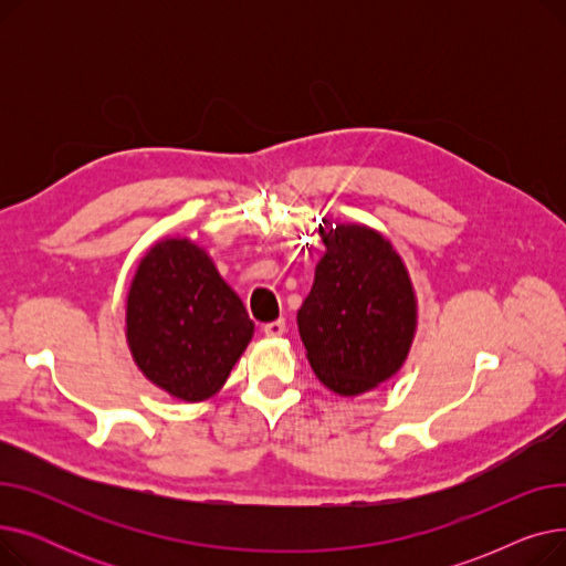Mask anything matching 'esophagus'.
<instances>
[{"label": "esophagus", "instance_id": "1", "mask_svg": "<svg viewBox=\"0 0 566 566\" xmlns=\"http://www.w3.org/2000/svg\"><path fill=\"white\" fill-rule=\"evenodd\" d=\"M263 333H265L268 337H282V335L286 333V323H284V318H277V321L265 323V325H263Z\"/></svg>", "mask_w": 566, "mask_h": 566}]
</instances>
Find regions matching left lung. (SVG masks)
Listing matches in <instances>:
<instances>
[{
    "instance_id": "obj_1",
    "label": "left lung",
    "mask_w": 566,
    "mask_h": 566,
    "mask_svg": "<svg viewBox=\"0 0 566 566\" xmlns=\"http://www.w3.org/2000/svg\"><path fill=\"white\" fill-rule=\"evenodd\" d=\"M325 254L298 310V331L316 378L342 397L390 380L418 331V298L406 263L380 231L323 220Z\"/></svg>"
}]
</instances>
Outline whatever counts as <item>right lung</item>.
Masks as SVG:
<instances>
[{
    "label": "right lung",
    "mask_w": 566,
    "mask_h": 566,
    "mask_svg": "<svg viewBox=\"0 0 566 566\" xmlns=\"http://www.w3.org/2000/svg\"><path fill=\"white\" fill-rule=\"evenodd\" d=\"M254 335L243 301L190 238H163L133 275L126 339L137 369L188 403L211 399Z\"/></svg>",
    "instance_id": "add662e5"
}]
</instances>
